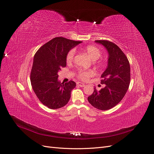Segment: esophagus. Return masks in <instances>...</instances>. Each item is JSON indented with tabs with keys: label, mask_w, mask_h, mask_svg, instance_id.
I'll use <instances>...</instances> for the list:
<instances>
[{
	"label": "esophagus",
	"mask_w": 154,
	"mask_h": 154,
	"mask_svg": "<svg viewBox=\"0 0 154 154\" xmlns=\"http://www.w3.org/2000/svg\"><path fill=\"white\" fill-rule=\"evenodd\" d=\"M77 85L78 86L81 87H84V86H85V84H84V83L80 82H77Z\"/></svg>",
	"instance_id": "obj_1"
}]
</instances>
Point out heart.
I'll return each instance as SVG.
<instances>
[{
    "label": "heart",
    "instance_id": "obj_1",
    "mask_svg": "<svg viewBox=\"0 0 154 154\" xmlns=\"http://www.w3.org/2000/svg\"><path fill=\"white\" fill-rule=\"evenodd\" d=\"M84 52L94 60H97L101 56L102 52L100 48L95 45H87L84 48ZM76 51L75 48H71L67 52L66 55V62L67 63H72L74 60ZM96 65L99 67H103L106 65V61L103 59H100L96 62ZM95 74V72L92 70H82L79 69L77 72V76L79 79L82 80H87L90 77H92Z\"/></svg>",
    "mask_w": 154,
    "mask_h": 154
}]
</instances>
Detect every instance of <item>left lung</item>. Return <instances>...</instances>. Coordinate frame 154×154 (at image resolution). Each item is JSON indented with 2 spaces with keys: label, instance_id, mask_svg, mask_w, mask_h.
Instances as JSON below:
<instances>
[{
  "label": "left lung",
  "instance_id": "obj_1",
  "mask_svg": "<svg viewBox=\"0 0 154 154\" xmlns=\"http://www.w3.org/2000/svg\"><path fill=\"white\" fill-rule=\"evenodd\" d=\"M107 50L109 57L107 69L101 75V84L105 87L100 91L94 88L88 101L95 108L109 110L122 100L131 81V67L129 61L123 51L114 42L107 40H95Z\"/></svg>",
  "mask_w": 154,
  "mask_h": 154
}]
</instances>
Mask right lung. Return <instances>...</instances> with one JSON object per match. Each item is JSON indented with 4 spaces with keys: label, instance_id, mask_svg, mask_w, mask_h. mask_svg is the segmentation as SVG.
Masks as SVG:
<instances>
[{
    "label": "right lung",
    "instance_id": "add662e5",
    "mask_svg": "<svg viewBox=\"0 0 154 154\" xmlns=\"http://www.w3.org/2000/svg\"><path fill=\"white\" fill-rule=\"evenodd\" d=\"M80 41L63 37H55L36 52L30 72L32 88L38 100L51 109H59L68 103L75 82L58 81L57 73L66 66V55Z\"/></svg>",
    "mask_w": 154,
    "mask_h": 154
}]
</instances>
